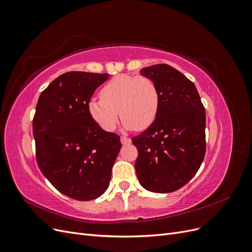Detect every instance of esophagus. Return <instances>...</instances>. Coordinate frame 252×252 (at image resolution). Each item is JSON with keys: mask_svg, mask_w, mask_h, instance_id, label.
Here are the masks:
<instances>
[{"mask_svg": "<svg viewBox=\"0 0 252 252\" xmlns=\"http://www.w3.org/2000/svg\"><path fill=\"white\" fill-rule=\"evenodd\" d=\"M121 143L123 145H128V144L131 143V140L126 138V136H121Z\"/></svg>", "mask_w": 252, "mask_h": 252, "instance_id": "obj_1", "label": "esophagus"}]
</instances>
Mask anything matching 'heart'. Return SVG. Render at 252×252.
Instances as JSON below:
<instances>
[{"mask_svg":"<svg viewBox=\"0 0 252 252\" xmlns=\"http://www.w3.org/2000/svg\"><path fill=\"white\" fill-rule=\"evenodd\" d=\"M100 96L90 98L88 112L105 131L116 128L119 113L127 130H144L154 123L159 108L157 84L144 75H117L101 89Z\"/></svg>","mask_w":252,"mask_h":252,"instance_id":"heart-1","label":"heart"}]
</instances>
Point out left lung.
Masks as SVG:
<instances>
[{
  "instance_id": "obj_1",
  "label": "left lung",
  "mask_w": 252,
  "mask_h": 252,
  "mask_svg": "<svg viewBox=\"0 0 252 252\" xmlns=\"http://www.w3.org/2000/svg\"><path fill=\"white\" fill-rule=\"evenodd\" d=\"M159 91V108L146 130L132 138L139 151L135 171L151 192L180 189L199 170L205 157L206 114L194 84L167 64L141 69Z\"/></svg>"
}]
</instances>
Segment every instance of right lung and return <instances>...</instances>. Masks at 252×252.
<instances>
[{
    "instance_id": "1",
    "label": "right lung",
    "mask_w": 252,
    "mask_h": 252,
    "mask_svg": "<svg viewBox=\"0 0 252 252\" xmlns=\"http://www.w3.org/2000/svg\"><path fill=\"white\" fill-rule=\"evenodd\" d=\"M108 78V73H63L36 104L37 165L61 193L78 201L94 200L107 190L122 147L120 136L103 130L88 112L91 96Z\"/></svg>"
}]
</instances>
